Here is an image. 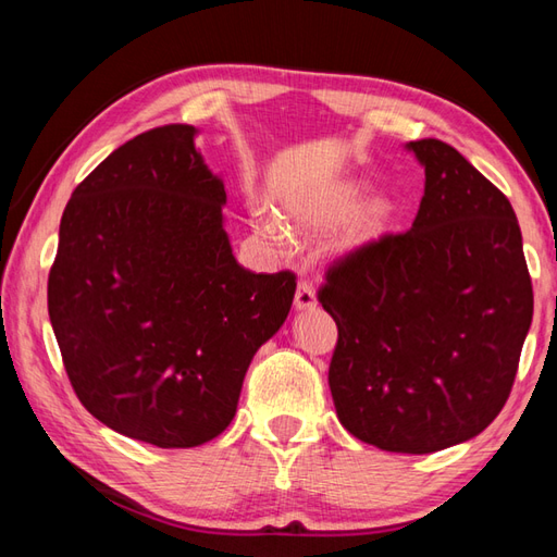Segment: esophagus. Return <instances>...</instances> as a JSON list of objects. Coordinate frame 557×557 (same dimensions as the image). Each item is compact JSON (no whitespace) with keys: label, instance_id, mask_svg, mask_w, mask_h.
<instances>
[{"label":"esophagus","instance_id":"esophagus-1","mask_svg":"<svg viewBox=\"0 0 557 557\" xmlns=\"http://www.w3.org/2000/svg\"><path fill=\"white\" fill-rule=\"evenodd\" d=\"M294 306H297L299 311L306 309H313L315 306V289L309 280H301L299 287H297V297H294Z\"/></svg>","mask_w":557,"mask_h":557}]
</instances>
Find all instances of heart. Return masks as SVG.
Here are the masks:
<instances>
[{
	"label": "heart",
	"instance_id": "obj_1",
	"mask_svg": "<svg viewBox=\"0 0 557 557\" xmlns=\"http://www.w3.org/2000/svg\"><path fill=\"white\" fill-rule=\"evenodd\" d=\"M361 184L354 182L333 184L323 188V191L311 194L306 200H299V203H292L287 208V215L292 220H297V224H301L306 230H325L330 224H335L347 215L348 210L361 198ZM393 200L385 196H371L361 200L345 222L342 244L361 246L377 239V236L387 230L389 220H393Z\"/></svg>",
	"mask_w": 557,
	"mask_h": 557
}]
</instances>
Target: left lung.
Here are the masks:
<instances>
[{
    "mask_svg": "<svg viewBox=\"0 0 557 557\" xmlns=\"http://www.w3.org/2000/svg\"><path fill=\"white\" fill-rule=\"evenodd\" d=\"M407 148L425 170L411 230L333 260L318 301L337 323L327 383L339 423L387 453L429 455L505 407L534 289L500 188L443 140Z\"/></svg>",
    "mask_w": 557,
    "mask_h": 557,
    "instance_id": "left-lung-1",
    "label": "left lung"
}]
</instances>
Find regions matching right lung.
Returning a JSON list of instances; mask_svg holds the SVG:
<instances>
[{"instance_id": "right-lung-1", "label": "right lung", "mask_w": 557, "mask_h": 557, "mask_svg": "<svg viewBox=\"0 0 557 557\" xmlns=\"http://www.w3.org/2000/svg\"><path fill=\"white\" fill-rule=\"evenodd\" d=\"M196 128H150L83 180L59 224L47 311L81 405L158 447L232 423L258 347L292 309L297 275L236 263L224 184Z\"/></svg>"}]
</instances>
